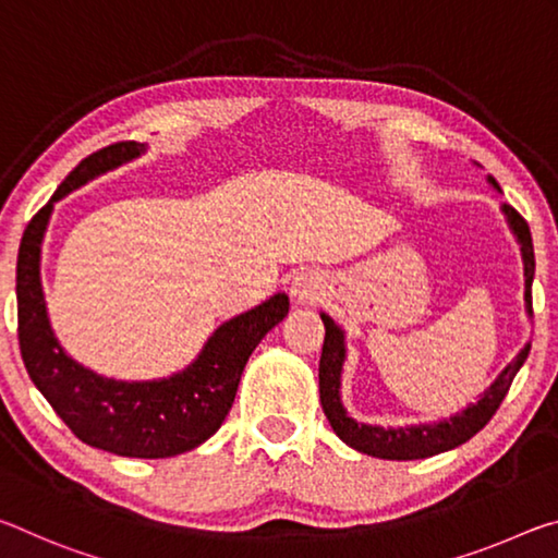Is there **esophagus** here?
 <instances>
[{
    "label": "esophagus",
    "instance_id": "esophagus-1",
    "mask_svg": "<svg viewBox=\"0 0 558 558\" xmlns=\"http://www.w3.org/2000/svg\"><path fill=\"white\" fill-rule=\"evenodd\" d=\"M316 291H318V281L312 274H296L294 281H291V296L296 301H308V299H316Z\"/></svg>",
    "mask_w": 558,
    "mask_h": 558
}]
</instances>
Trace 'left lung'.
Returning <instances> with one entry per match:
<instances>
[{
  "label": "left lung",
  "mask_w": 558,
  "mask_h": 558,
  "mask_svg": "<svg viewBox=\"0 0 558 558\" xmlns=\"http://www.w3.org/2000/svg\"><path fill=\"white\" fill-rule=\"evenodd\" d=\"M492 187H497L495 178H487ZM501 213H505L509 230L514 232L517 242L522 244V259H524V301L526 312L532 316V281H534V244H532V232H529L526 219L517 213L511 205H501ZM322 322L326 326L324 336V349H322V363H318V392H322V408L331 423L333 433L341 437L345 445H351L353 450L363 454H371V458L380 460H423L433 458V454H440L452 450L462 442H468L470 437L477 435L482 427H485L492 415L497 413L501 400L509 392L511 380L522 368L529 349L532 345H524L522 351L517 353V359L511 361L505 371L499 373L497 380L482 392L477 403H472L462 410V413H454L450 417L440 420V423L430 425H405V427H380V425H365L355 423L349 417L345 408L341 403V371L345 361V343H343V331L328 314H322Z\"/></svg>",
  "instance_id": "obj_1"
}]
</instances>
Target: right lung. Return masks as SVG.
I'll return each mask as SVG.
<instances>
[{
	"label": "right lung",
	"mask_w": 558,
	"mask_h": 558,
	"mask_svg": "<svg viewBox=\"0 0 558 558\" xmlns=\"http://www.w3.org/2000/svg\"><path fill=\"white\" fill-rule=\"evenodd\" d=\"M143 153L145 143L125 141L88 155L32 217L16 257V316L26 373L71 433L121 458L158 460L195 450L219 430L252 351L289 314V296L274 294L225 322L197 359L170 378L116 380L73 361L51 331L41 289V242L53 203Z\"/></svg>",
	"instance_id": "add662e5"
}]
</instances>
